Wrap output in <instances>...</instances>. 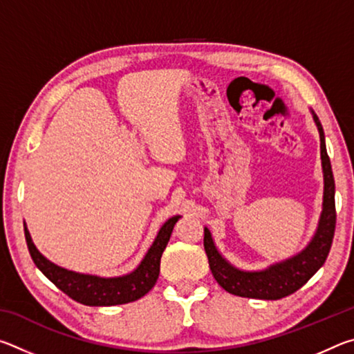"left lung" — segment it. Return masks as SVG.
I'll use <instances>...</instances> for the list:
<instances>
[{"mask_svg":"<svg viewBox=\"0 0 354 354\" xmlns=\"http://www.w3.org/2000/svg\"><path fill=\"white\" fill-rule=\"evenodd\" d=\"M313 118L320 134V154L325 187H323V207L319 226H317L315 234L313 241L308 243V247L299 251L298 254L292 256L290 259L273 263L266 270L245 272L231 266L218 253L211 232L205 227V250L209 259V267H211L215 281L232 295L259 299L284 298L306 284L326 261L335 230V187L331 162H329V156L326 153L325 133H323L320 120L314 111Z\"/></svg>","mask_w":354,"mask_h":354,"instance_id":"obj_1","label":"left lung"}]
</instances>
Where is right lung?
<instances>
[{"instance_id":"add662e5","label":"right lung","mask_w":354,"mask_h":354,"mask_svg":"<svg viewBox=\"0 0 354 354\" xmlns=\"http://www.w3.org/2000/svg\"><path fill=\"white\" fill-rule=\"evenodd\" d=\"M179 218H181L179 215H175V217L165 221L156 236L153 245L147 251L145 257L134 272L115 278H101L95 277V274L76 273L59 267L48 261L44 254H40L31 236H29L26 226L25 237L34 263L57 289H61L71 299L86 304V306H115V304L136 301L153 289L159 278L160 256H162L167 243L170 241L173 227Z\"/></svg>"}]
</instances>
